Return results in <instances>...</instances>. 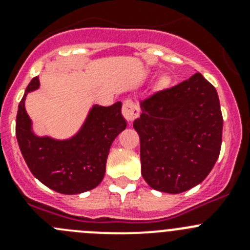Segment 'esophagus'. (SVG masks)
<instances>
[{
    "label": "esophagus",
    "mask_w": 250,
    "mask_h": 250,
    "mask_svg": "<svg viewBox=\"0 0 250 250\" xmlns=\"http://www.w3.org/2000/svg\"><path fill=\"white\" fill-rule=\"evenodd\" d=\"M123 115L124 118L126 119V121L132 123L140 115V109L135 103H132L131 100H125L123 104Z\"/></svg>",
    "instance_id": "obj_1"
}]
</instances>
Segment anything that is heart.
Wrapping results in <instances>:
<instances>
[{
  "instance_id": "heart-1",
  "label": "heart",
  "mask_w": 250,
  "mask_h": 250,
  "mask_svg": "<svg viewBox=\"0 0 250 250\" xmlns=\"http://www.w3.org/2000/svg\"><path fill=\"white\" fill-rule=\"evenodd\" d=\"M169 81H170V79L167 75H161L158 80V86L159 87H164V86H167V83H169Z\"/></svg>"
}]
</instances>
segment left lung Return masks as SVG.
<instances>
[{
    "label": "left lung",
    "instance_id": "left-lung-1",
    "mask_svg": "<svg viewBox=\"0 0 250 250\" xmlns=\"http://www.w3.org/2000/svg\"><path fill=\"white\" fill-rule=\"evenodd\" d=\"M141 175L155 190L187 191L210 173L222 146L223 116L215 87L199 72L140 101Z\"/></svg>",
    "mask_w": 250,
    "mask_h": 250
}]
</instances>
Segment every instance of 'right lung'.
Returning <instances> with one entry per match:
<instances>
[{"instance_id": "right-lung-1", "label": "right lung", "mask_w": 250, "mask_h": 250, "mask_svg": "<svg viewBox=\"0 0 250 250\" xmlns=\"http://www.w3.org/2000/svg\"><path fill=\"white\" fill-rule=\"evenodd\" d=\"M39 76L28 83L20 101L16 138L31 173L40 182L61 194H80L98 187L105 175L106 160L115 138L126 127L121 103L92 106L76 135L67 140L36 136L25 109L28 92L39 89Z\"/></svg>"}]
</instances>
